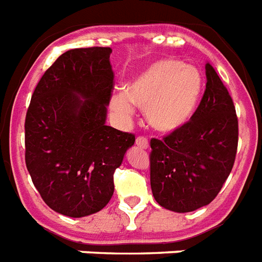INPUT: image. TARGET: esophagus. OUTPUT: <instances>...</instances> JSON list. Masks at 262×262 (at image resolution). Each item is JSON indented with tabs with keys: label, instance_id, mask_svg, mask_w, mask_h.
I'll use <instances>...</instances> for the list:
<instances>
[{
	"label": "esophagus",
	"instance_id": "esophagus-1",
	"mask_svg": "<svg viewBox=\"0 0 262 262\" xmlns=\"http://www.w3.org/2000/svg\"><path fill=\"white\" fill-rule=\"evenodd\" d=\"M136 145H137L138 148H141V149H146V148L149 146L148 138H145V137H137V140H136Z\"/></svg>",
	"mask_w": 262,
	"mask_h": 262
}]
</instances>
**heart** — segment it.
Wrapping results in <instances>:
<instances>
[{
	"label": "heart",
	"instance_id": "1",
	"mask_svg": "<svg viewBox=\"0 0 262 262\" xmlns=\"http://www.w3.org/2000/svg\"><path fill=\"white\" fill-rule=\"evenodd\" d=\"M203 90V76L195 66L161 59L140 72L125 93L110 97V109L121 120H130L135 106L144 109L148 124L171 133L190 121Z\"/></svg>",
	"mask_w": 262,
	"mask_h": 262
}]
</instances>
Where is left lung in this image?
<instances>
[{
	"label": "left lung",
	"instance_id": "8db88e82",
	"mask_svg": "<svg viewBox=\"0 0 262 262\" xmlns=\"http://www.w3.org/2000/svg\"><path fill=\"white\" fill-rule=\"evenodd\" d=\"M206 90L184 126L150 140V188L161 207L190 212L208 205L234 165L238 120L229 91L210 63Z\"/></svg>",
	"mask_w": 262,
	"mask_h": 262
}]
</instances>
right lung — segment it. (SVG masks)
Wrapping results in <instances>:
<instances>
[{
	"label": "right lung",
	"instance_id": "1",
	"mask_svg": "<svg viewBox=\"0 0 262 262\" xmlns=\"http://www.w3.org/2000/svg\"><path fill=\"white\" fill-rule=\"evenodd\" d=\"M112 48H75L44 72L25 117V164L54 211L82 218L105 207L135 135L106 125Z\"/></svg>",
	"mask_w": 262,
	"mask_h": 262
}]
</instances>
